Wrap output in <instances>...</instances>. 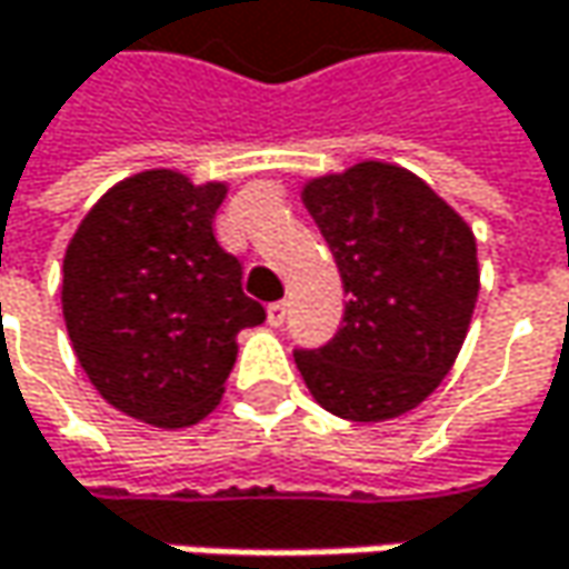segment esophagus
<instances>
[{
    "instance_id": "obj_1",
    "label": "esophagus",
    "mask_w": 569,
    "mask_h": 569,
    "mask_svg": "<svg viewBox=\"0 0 569 569\" xmlns=\"http://www.w3.org/2000/svg\"><path fill=\"white\" fill-rule=\"evenodd\" d=\"M286 312H289V306H286L283 299H280V302H270V306H267V322H270L273 329H277V326H283Z\"/></svg>"
}]
</instances>
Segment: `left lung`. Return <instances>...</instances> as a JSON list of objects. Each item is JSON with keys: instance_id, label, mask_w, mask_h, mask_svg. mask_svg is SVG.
I'll list each match as a JSON object with an SVG mask.
<instances>
[{"instance_id": "8db88e82", "label": "left lung", "mask_w": 569, "mask_h": 569, "mask_svg": "<svg viewBox=\"0 0 569 569\" xmlns=\"http://www.w3.org/2000/svg\"><path fill=\"white\" fill-rule=\"evenodd\" d=\"M345 283L341 329L296 348L312 397L341 420L381 423L413 410L449 375L476 309L469 224L413 172L358 162L302 188Z\"/></svg>"}]
</instances>
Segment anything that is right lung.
<instances>
[{"instance_id":"add662e5","label":"right lung","mask_w":569,"mask_h":569,"mask_svg":"<svg viewBox=\"0 0 569 569\" xmlns=\"http://www.w3.org/2000/svg\"><path fill=\"white\" fill-rule=\"evenodd\" d=\"M224 184L152 169L113 184L64 253V326L107 403L152 427L208 417L231 375L237 332L267 319L243 267L214 237Z\"/></svg>"}]
</instances>
